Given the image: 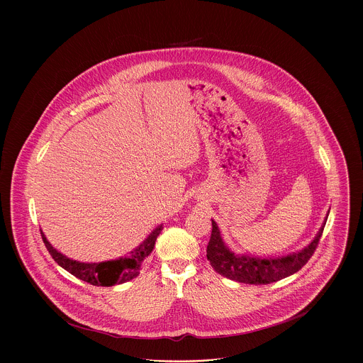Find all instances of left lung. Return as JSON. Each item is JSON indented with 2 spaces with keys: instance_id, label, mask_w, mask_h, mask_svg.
Wrapping results in <instances>:
<instances>
[{
  "instance_id": "obj_1",
  "label": "left lung",
  "mask_w": 363,
  "mask_h": 363,
  "mask_svg": "<svg viewBox=\"0 0 363 363\" xmlns=\"http://www.w3.org/2000/svg\"><path fill=\"white\" fill-rule=\"evenodd\" d=\"M325 223L327 218L314 240L302 250L284 257L259 259L252 256H240L231 252L223 241L216 222L212 220V234L208 242L207 259L212 268L227 279L246 284H269L298 272L311 259L323 235Z\"/></svg>"
}]
</instances>
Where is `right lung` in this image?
<instances>
[{
	"mask_svg": "<svg viewBox=\"0 0 363 363\" xmlns=\"http://www.w3.org/2000/svg\"><path fill=\"white\" fill-rule=\"evenodd\" d=\"M162 230H163V225H157L136 249L130 252L129 257H123V259L121 257V259L104 261V262H80V261L69 259L52 247V243L48 241L42 230H40V235L50 256L65 271H68L73 277L84 280L92 286L110 287L114 284H122L138 277L143 261L154 250L156 238Z\"/></svg>",
	"mask_w": 363,
	"mask_h": 363,
	"instance_id": "right-lung-1",
	"label": "right lung"
}]
</instances>
